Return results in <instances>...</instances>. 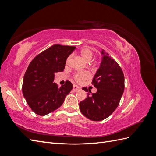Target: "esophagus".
Here are the masks:
<instances>
[{"label": "esophagus", "instance_id": "esophagus-1", "mask_svg": "<svg viewBox=\"0 0 156 156\" xmlns=\"http://www.w3.org/2000/svg\"><path fill=\"white\" fill-rule=\"evenodd\" d=\"M80 89V88L79 87L76 86V85H73V86L72 90H73L74 92H76V91H78V90L79 89Z\"/></svg>", "mask_w": 156, "mask_h": 156}]
</instances>
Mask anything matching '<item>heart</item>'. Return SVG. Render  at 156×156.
Instances as JSON below:
<instances>
[{
    "instance_id": "b5f03b06",
    "label": "heart",
    "mask_w": 156,
    "mask_h": 156,
    "mask_svg": "<svg viewBox=\"0 0 156 156\" xmlns=\"http://www.w3.org/2000/svg\"><path fill=\"white\" fill-rule=\"evenodd\" d=\"M80 56L83 60L87 62V63H89L90 61L92 60L93 56V53L91 50L88 48H84L82 49L80 52H79ZM69 61V58L67 59V62ZM89 78V73L87 72H83V73H78L75 75V79L76 81L79 82H83V80H85V79Z\"/></svg>"
}]
</instances>
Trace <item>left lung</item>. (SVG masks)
Returning <instances> with one entry per match:
<instances>
[{
	"label": "left lung",
	"mask_w": 156,
	"mask_h": 156,
	"mask_svg": "<svg viewBox=\"0 0 156 156\" xmlns=\"http://www.w3.org/2000/svg\"><path fill=\"white\" fill-rule=\"evenodd\" d=\"M101 62L93 78L97 92L92 93L87 87V98L79 104L81 112L92 121L108 117L117 108L124 90V75L120 66L104 50Z\"/></svg>",
	"instance_id": "1"
}]
</instances>
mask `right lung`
I'll use <instances>...</instances> for the list:
<instances>
[{
    "label": "right lung",
    "mask_w": 156,
    "mask_h": 156,
    "mask_svg": "<svg viewBox=\"0 0 156 156\" xmlns=\"http://www.w3.org/2000/svg\"><path fill=\"white\" fill-rule=\"evenodd\" d=\"M75 49L74 46L54 45L30 62L24 76L22 93L36 114L45 116L58 108L72 90L69 81L59 87L54 80L55 73L63 72L67 57Z\"/></svg>",
    "instance_id": "obj_1"
}]
</instances>
